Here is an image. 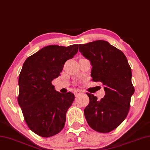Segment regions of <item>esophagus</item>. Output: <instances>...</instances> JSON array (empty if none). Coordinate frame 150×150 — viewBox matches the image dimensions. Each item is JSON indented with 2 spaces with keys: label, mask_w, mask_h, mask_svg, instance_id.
I'll use <instances>...</instances> for the list:
<instances>
[{
  "label": "esophagus",
  "mask_w": 150,
  "mask_h": 150,
  "mask_svg": "<svg viewBox=\"0 0 150 150\" xmlns=\"http://www.w3.org/2000/svg\"><path fill=\"white\" fill-rule=\"evenodd\" d=\"M83 93V91H81V90H76V91H75V96H79L81 93Z\"/></svg>",
  "instance_id": "34e87169"
}]
</instances>
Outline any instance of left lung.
Wrapping results in <instances>:
<instances>
[{
	"instance_id": "obj_1",
	"label": "left lung",
	"mask_w": 150,
	"mask_h": 150,
	"mask_svg": "<svg viewBox=\"0 0 150 150\" xmlns=\"http://www.w3.org/2000/svg\"><path fill=\"white\" fill-rule=\"evenodd\" d=\"M81 53L92 65L91 77L104 85L105 96L101 100L87 93L89 103L84 109L85 117L93 129L108 133L117 128L126 118L135 89L132 69L123 52L108 41L98 40L79 45Z\"/></svg>"
}]
</instances>
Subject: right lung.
<instances>
[{"label": "right lung", "instance_id": "obj_1", "mask_svg": "<svg viewBox=\"0 0 150 150\" xmlns=\"http://www.w3.org/2000/svg\"><path fill=\"white\" fill-rule=\"evenodd\" d=\"M77 51L78 45H49L28 57L23 64L18 77V103L28 127L39 136H53L64 127L75 96L57 91L51 81Z\"/></svg>", "mask_w": 150, "mask_h": 150}]
</instances>
